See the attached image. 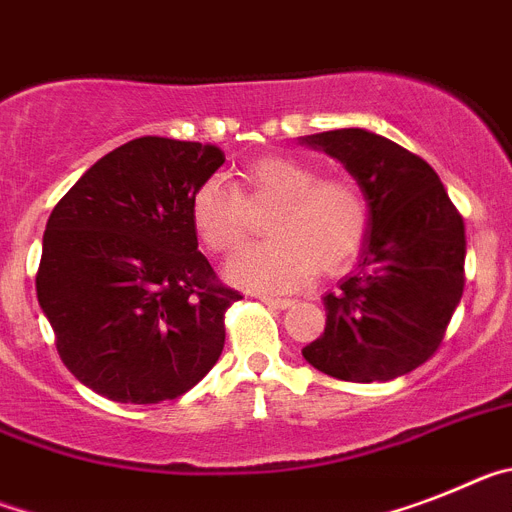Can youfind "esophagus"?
Wrapping results in <instances>:
<instances>
[{
	"instance_id": "obj_1",
	"label": "esophagus",
	"mask_w": 512,
	"mask_h": 512,
	"mask_svg": "<svg viewBox=\"0 0 512 512\" xmlns=\"http://www.w3.org/2000/svg\"><path fill=\"white\" fill-rule=\"evenodd\" d=\"M260 301H262V304L273 306V309H288V306L296 304L293 299H281V296H265V293L260 296Z\"/></svg>"
}]
</instances>
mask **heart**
<instances>
[{
	"instance_id": "obj_1",
	"label": "heart",
	"mask_w": 512,
	"mask_h": 512,
	"mask_svg": "<svg viewBox=\"0 0 512 512\" xmlns=\"http://www.w3.org/2000/svg\"><path fill=\"white\" fill-rule=\"evenodd\" d=\"M242 185L208 177L190 195V224L211 252L237 250L250 206H275L268 242L244 247L226 265V278L252 291H291L314 273L337 275L361 255L371 229L363 190L342 177H322L299 157H257L239 170Z\"/></svg>"
}]
</instances>
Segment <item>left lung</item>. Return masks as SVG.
<instances>
[{"mask_svg": "<svg viewBox=\"0 0 512 512\" xmlns=\"http://www.w3.org/2000/svg\"><path fill=\"white\" fill-rule=\"evenodd\" d=\"M358 180L371 229L358 270L324 296V335L301 353L340 381L415 371L441 348L464 293V219L425 159L363 128L306 136Z\"/></svg>", "mask_w": 512, "mask_h": 512, "instance_id": "left-lung-1", "label": "left lung"}]
</instances>
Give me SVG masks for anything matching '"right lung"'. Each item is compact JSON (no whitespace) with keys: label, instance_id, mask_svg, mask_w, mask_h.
I'll return each instance as SVG.
<instances>
[{"label":"right lung","instance_id":"1","mask_svg":"<svg viewBox=\"0 0 512 512\" xmlns=\"http://www.w3.org/2000/svg\"><path fill=\"white\" fill-rule=\"evenodd\" d=\"M221 164L219 146L141 136L92 164L51 211L38 304L64 366L102 397L177 399L219 361L224 314L242 293L198 250L190 195Z\"/></svg>","mask_w":512,"mask_h":512}]
</instances>
